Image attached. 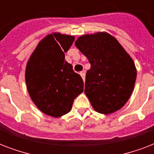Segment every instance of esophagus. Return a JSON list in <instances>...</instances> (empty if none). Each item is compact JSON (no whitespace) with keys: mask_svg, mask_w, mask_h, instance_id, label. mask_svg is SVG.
Returning a JSON list of instances; mask_svg holds the SVG:
<instances>
[{"mask_svg":"<svg viewBox=\"0 0 154 154\" xmlns=\"http://www.w3.org/2000/svg\"><path fill=\"white\" fill-rule=\"evenodd\" d=\"M80 75L82 76V79H83V81L85 82V72H80Z\"/></svg>","mask_w":154,"mask_h":154,"instance_id":"34e87169","label":"esophagus"}]
</instances>
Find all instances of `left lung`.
Returning <instances> with one entry per match:
<instances>
[{"mask_svg":"<svg viewBox=\"0 0 154 154\" xmlns=\"http://www.w3.org/2000/svg\"><path fill=\"white\" fill-rule=\"evenodd\" d=\"M75 45L89 60L85 94L97 112L109 114L129 100L136 82L132 58L119 42L106 32L84 35Z\"/></svg>","mask_w":154,"mask_h":154,"instance_id":"obj_1","label":"left lung"}]
</instances>
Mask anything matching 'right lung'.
Returning <instances> with one entry per match:
<instances>
[{"label":"right lung","mask_w":154,"mask_h":154,"mask_svg":"<svg viewBox=\"0 0 154 154\" xmlns=\"http://www.w3.org/2000/svg\"><path fill=\"white\" fill-rule=\"evenodd\" d=\"M74 37L54 33L40 42L28 61L25 81L30 97L42 112L58 117L69 112L83 92L82 77L65 60Z\"/></svg>","instance_id":"right-lung-1"}]
</instances>
